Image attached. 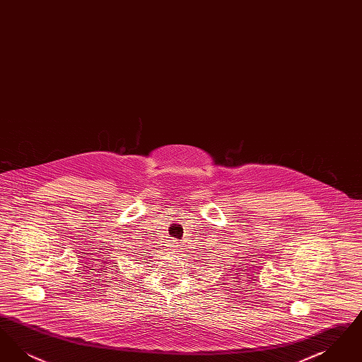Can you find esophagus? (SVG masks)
Segmentation results:
<instances>
[{"label":"esophagus","instance_id":"1","mask_svg":"<svg viewBox=\"0 0 362 362\" xmlns=\"http://www.w3.org/2000/svg\"><path fill=\"white\" fill-rule=\"evenodd\" d=\"M173 244H176V243H173ZM171 247H173V245H171Z\"/></svg>","mask_w":362,"mask_h":362}]
</instances>
